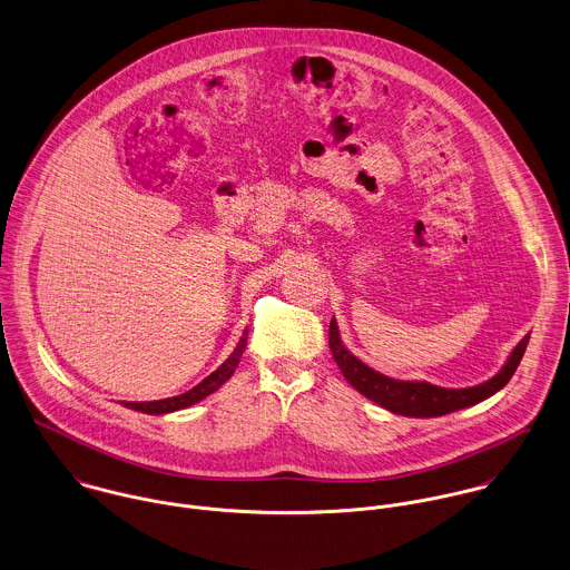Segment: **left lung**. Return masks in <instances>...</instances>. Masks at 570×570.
Here are the masks:
<instances>
[{
    "label": "left lung",
    "mask_w": 570,
    "mask_h": 570,
    "mask_svg": "<svg viewBox=\"0 0 570 570\" xmlns=\"http://www.w3.org/2000/svg\"><path fill=\"white\" fill-rule=\"evenodd\" d=\"M328 343L345 381L365 399L385 407L392 414L412 416V419H434V416H445L455 410L478 405L480 401L500 392L518 370L524 356V350L529 345V335H524V340H520V343L511 350L509 358L504 361V365L495 376L471 387H441L428 381H401V379H392L387 374L376 372L343 345L335 317L331 322Z\"/></svg>",
    "instance_id": "1"
}]
</instances>
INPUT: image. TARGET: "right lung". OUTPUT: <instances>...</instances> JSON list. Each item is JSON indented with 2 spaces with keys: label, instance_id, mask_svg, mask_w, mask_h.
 Masks as SVG:
<instances>
[{
  "label": "right lung",
  "instance_id": "right-lung-1",
  "mask_svg": "<svg viewBox=\"0 0 570 570\" xmlns=\"http://www.w3.org/2000/svg\"><path fill=\"white\" fill-rule=\"evenodd\" d=\"M246 340H248V331H244V335L239 337V342L235 345V350L228 354L227 361L214 370L207 379H203L196 387H191L189 392L185 394H178V396H171V399H160V401H149V403H131V401H125L122 405L129 407V410H136V412H142V414H169V412H178V410H185V407H191L196 403H200L203 399H207L209 394H214L216 390H220L228 379L233 376L239 358H242V352L246 347Z\"/></svg>",
  "mask_w": 570,
  "mask_h": 570
}]
</instances>
